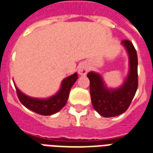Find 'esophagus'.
Wrapping results in <instances>:
<instances>
[{"label": "esophagus", "instance_id": "esophagus-1", "mask_svg": "<svg viewBox=\"0 0 153 153\" xmlns=\"http://www.w3.org/2000/svg\"><path fill=\"white\" fill-rule=\"evenodd\" d=\"M87 71H88V66L86 64L82 63L78 67V72L80 75H85L87 74Z\"/></svg>", "mask_w": 153, "mask_h": 153}]
</instances>
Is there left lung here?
Returning a JSON list of instances; mask_svg holds the SVG:
<instances>
[{
  "label": "left lung",
  "mask_w": 153,
  "mask_h": 153,
  "mask_svg": "<svg viewBox=\"0 0 153 153\" xmlns=\"http://www.w3.org/2000/svg\"><path fill=\"white\" fill-rule=\"evenodd\" d=\"M129 56V73L124 83L117 89H108L102 78L95 72L87 74L93 108L103 117L117 116L128 110L138 87V58L133 44L123 40Z\"/></svg>",
  "instance_id": "obj_1"
}]
</instances>
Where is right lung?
Here are the masks:
<instances>
[{
	"label": "right lung",
	"instance_id": "right-lung-1",
	"mask_svg": "<svg viewBox=\"0 0 153 153\" xmlns=\"http://www.w3.org/2000/svg\"><path fill=\"white\" fill-rule=\"evenodd\" d=\"M78 79V74L74 73L62 82L61 89L53 96L45 100L29 97L16 87L17 95L22 104L28 109L42 115H51L61 110L66 105L70 91Z\"/></svg>",
	"mask_w": 153,
	"mask_h": 153
}]
</instances>
